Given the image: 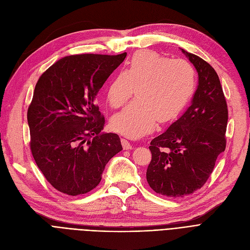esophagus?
Returning <instances> with one entry per match:
<instances>
[{
    "label": "esophagus",
    "instance_id": "obj_1",
    "mask_svg": "<svg viewBox=\"0 0 250 250\" xmlns=\"http://www.w3.org/2000/svg\"><path fill=\"white\" fill-rule=\"evenodd\" d=\"M122 145H123L124 150H130L133 148V146L130 145V143L125 139H122Z\"/></svg>",
    "mask_w": 250,
    "mask_h": 250
}]
</instances>
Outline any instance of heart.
Wrapping results in <instances>:
<instances>
[{
	"mask_svg": "<svg viewBox=\"0 0 250 250\" xmlns=\"http://www.w3.org/2000/svg\"><path fill=\"white\" fill-rule=\"evenodd\" d=\"M195 87V70L183 59H170L156 51L134 55L125 71L118 72L106 88V99L121 107L137 88V99L113 115L116 132L139 138L154 129L156 122L174 120L187 106Z\"/></svg>",
	"mask_w": 250,
	"mask_h": 250,
	"instance_id": "1",
	"label": "heart"
}]
</instances>
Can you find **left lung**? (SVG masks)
<instances>
[{
  "instance_id": "1",
  "label": "left lung",
  "mask_w": 250,
  "mask_h": 250,
  "mask_svg": "<svg viewBox=\"0 0 250 250\" xmlns=\"http://www.w3.org/2000/svg\"><path fill=\"white\" fill-rule=\"evenodd\" d=\"M199 75L191 105L166 132L151 141L147 181L157 193L181 198L201 188L226 148L228 108L211 64L181 49Z\"/></svg>"
}]
</instances>
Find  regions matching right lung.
Returning a JSON list of instances; mask_svg holds the SVG:
<instances>
[{
	"instance_id": "1",
	"label": "right lung",
	"mask_w": 250,
	"mask_h": 250,
	"mask_svg": "<svg viewBox=\"0 0 250 250\" xmlns=\"http://www.w3.org/2000/svg\"><path fill=\"white\" fill-rule=\"evenodd\" d=\"M125 57H64L38 79L27 111L30 149L46 180L62 193L95 188L105 165L123 150L116 134L101 133L105 118L95 98Z\"/></svg>"
}]
</instances>
